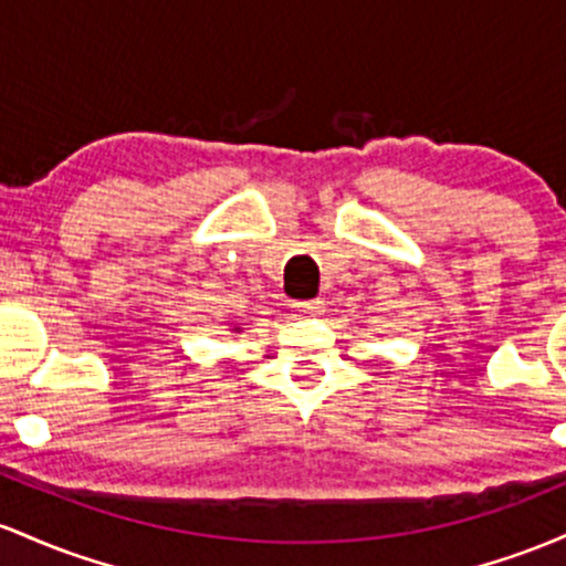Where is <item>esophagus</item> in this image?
Instances as JSON below:
<instances>
[{
    "label": "esophagus",
    "mask_w": 566,
    "mask_h": 566,
    "mask_svg": "<svg viewBox=\"0 0 566 566\" xmlns=\"http://www.w3.org/2000/svg\"><path fill=\"white\" fill-rule=\"evenodd\" d=\"M323 302L321 300H310V302H296L294 304V313L296 317H315V315H323Z\"/></svg>",
    "instance_id": "1"
}]
</instances>
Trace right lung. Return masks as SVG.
Instances as JSON below:
<instances>
[{
  "label": "right lung",
  "mask_w": 566,
  "mask_h": 566,
  "mask_svg": "<svg viewBox=\"0 0 566 566\" xmlns=\"http://www.w3.org/2000/svg\"><path fill=\"white\" fill-rule=\"evenodd\" d=\"M230 332H232V334H240V326H232V328H230Z\"/></svg>",
  "instance_id": "right-lung-1"
}]
</instances>
